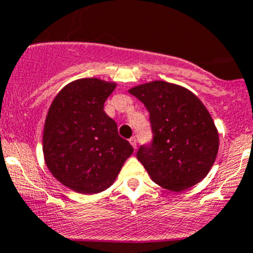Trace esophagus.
<instances>
[{
	"label": "esophagus",
	"mask_w": 253,
	"mask_h": 253,
	"mask_svg": "<svg viewBox=\"0 0 253 253\" xmlns=\"http://www.w3.org/2000/svg\"><path fill=\"white\" fill-rule=\"evenodd\" d=\"M129 143H131L132 147H133L134 149H136V148H137V139H136V137H131V138H129Z\"/></svg>",
	"instance_id": "obj_1"
}]
</instances>
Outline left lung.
I'll return each mask as SVG.
<instances>
[{"mask_svg": "<svg viewBox=\"0 0 253 253\" xmlns=\"http://www.w3.org/2000/svg\"><path fill=\"white\" fill-rule=\"evenodd\" d=\"M128 91L149 112L153 138L139 147L137 159L152 180L177 192L202 181L219 148L218 131L202 101L186 88L163 81Z\"/></svg>", "mask_w": 253, "mask_h": 253, "instance_id": "obj_1", "label": "left lung"}]
</instances>
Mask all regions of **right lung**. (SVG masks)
Returning <instances> with one entry per match:
<instances>
[{"instance_id":"right-lung-1","label":"right lung","mask_w":253,"mask_h":253,"mask_svg":"<svg viewBox=\"0 0 253 253\" xmlns=\"http://www.w3.org/2000/svg\"><path fill=\"white\" fill-rule=\"evenodd\" d=\"M115 88V83L98 78L78 79L67 84L48 109L42 136L46 167L76 192L105 191L133 153L104 111Z\"/></svg>"}]
</instances>
